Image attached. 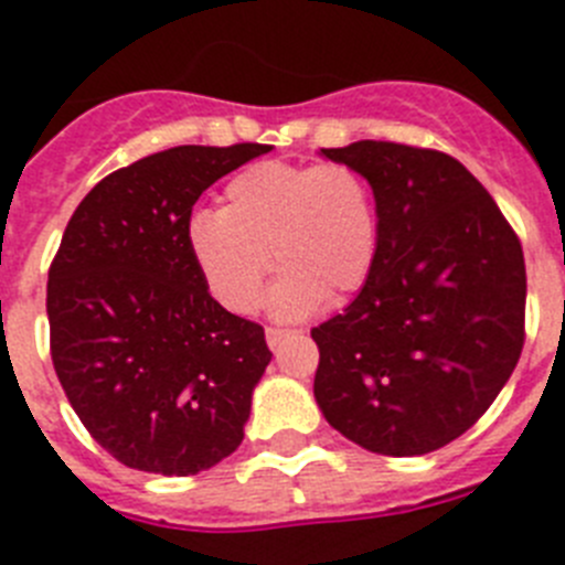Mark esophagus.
Returning <instances> with one entry per match:
<instances>
[{
    "label": "esophagus",
    "instance_id": "1",
    "mask_svg": "<svg viewBox=\"0 0 565 565\" xmlns=\"http://www.w3.org/2000/svg\"><path fill=\"white\" fill-rule=\"evenodd\" d=\"M294 333H297V331H286V328H268V331H266L268 348L274 351V348H279V344L286 342L288 337H294Z\"/></svg>",
    "mask_w": 565,
    "mask_h": 565
}]
</instances>
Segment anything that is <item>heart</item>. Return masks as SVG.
I'll return each instance as SVG.
<instances>
[{"label":"heart","instance_id":"b5f03b06","mask_svg":"<svg viewBox=\"0 0 565 565\" xmlns=\"http://www.w3.org/2000/svg\"><path fill=\"white\" fill-rule=\"evenodd\" d=\"M376 232V198L356 167L263 161L226 183L221 212L194 214L186 246L212 297L234 313L257 311L274 259L286 271L274 313L299 319L362 288Z\"/></svg>","mask_w":565,"mask_h":565}]
</instances>
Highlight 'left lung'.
Segmentation results:
<instances>
[{"instance_id":"left-lung-1","label":"left lung","mask_w":565,"mask_h":565,"mask_svg":"<svg viewBox=\"0 0 565 565\" xmlns=\"http://www.w3.org/2000/svg\"><path fill=\"white\" fill-rule=\"evenodd\" d=\"M322 154L367 178L379 232L362 291L311 331L313 396L364 450L424 456L467 433L521 359V239L492 194L438 149L356 141Z\"/></svg>"}]
</instances>
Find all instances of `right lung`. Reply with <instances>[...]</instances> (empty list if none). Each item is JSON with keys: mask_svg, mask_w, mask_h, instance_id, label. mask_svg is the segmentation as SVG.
Wrapping results in <instances>:
<instances>
[{"mask_svg": "<svg viewBox=\"0 0 565 565\" xmlns=\"http://www.w3.org/2000/svg\"><path fill=\"white\" fill-rule=\"evenodd\" d=\"M268 143L174 147L89 189L47 274L50 356L87 433L124 467L198 476L243 441L266 331L209 294L192 206Z\"/></svg>", "mask_w": 565, "mask_h": 565, "instance_id": "obj_1", "label": "right lung"}]
</instances>
